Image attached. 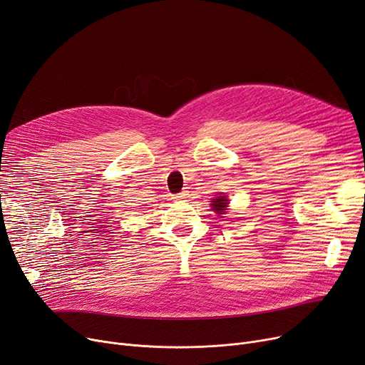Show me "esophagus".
<instances>
[{
    "label": "esophagus",
    "mask_w": 365,
    "mask_h": 365,
    "mask_svg": "<svg viewBox=\"0 0 365 365\" xmlns=\"http://www.w3.org/2000/svg\"><path fill=\"white\" fill-rule=\"evenodd\" d=\"M187 195H189V194H186V192H180V194L174 195L173 198H174V200H185V198H187Z\"/></svg>",
    "instance_id": "esophagus-1"
}]
</instances>
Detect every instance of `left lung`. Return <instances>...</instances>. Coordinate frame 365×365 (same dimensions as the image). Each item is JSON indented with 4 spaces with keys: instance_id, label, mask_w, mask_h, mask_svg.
Here are the masks:
<instances>
[{
    "instance_id": "1",
    "label": "left lung",
    "mask_w": 365,
    "mask_h": 365,
    "mask_svg": "<svg viewBox=\"0 0 365 365\" xmlns=\"http://www.w3.org/2000/svg\"><path fill=\"white\" fill-rule=\"evenodd\" d=\"M228 204H230V202H228V198H227L225 195H222V192L219 194V197H216V198H213V200L210 201L212 210L216 212L217 215H224L225 210H228V209H227Z\"/></svg>"
}]
</instances>
